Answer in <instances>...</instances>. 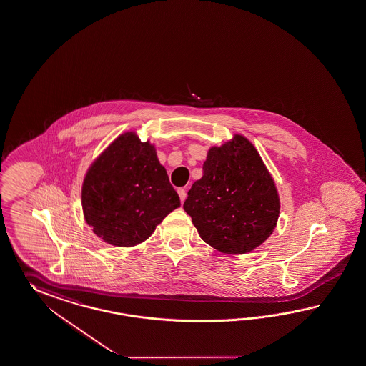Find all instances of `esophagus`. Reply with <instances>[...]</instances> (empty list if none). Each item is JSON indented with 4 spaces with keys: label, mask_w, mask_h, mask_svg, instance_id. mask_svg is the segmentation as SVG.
I'll use <instances>...</instances> for the list:
<instances>
[{
    "label": "esophagus",
    "mask_w": 366,
    "mask_h": 366,
    "mask_svg": "<svg viewBox=\"0 0 366 366\" xmlns=\"http://www.w3.org/2000/svg\"><path fill=\"white\" fill-rule=\"evenodd\" d=\"M177 192H179V199H181V202H184V201H185V198H187V190H185V187H179Z\"/></svg>",
    "instance_id": "esophagus-1"
}]
</instances>
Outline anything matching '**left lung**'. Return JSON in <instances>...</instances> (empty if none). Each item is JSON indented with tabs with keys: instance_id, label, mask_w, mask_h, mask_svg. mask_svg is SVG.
Returning a JSON list of instances; mask_svg holds the SVG:
<instances>
[{
	"instance_id": "1",
	"label": "left lung",
	"mask_w": 366,
	"mask_h": 366,
	"mask_svg": "<svg viewBox=\"0 0 366 366\" xmlns=\"http://www.w3.org/2000/svg\"><path fill=\"white\" fill-rule=\"evenodd\" d=\"M204 176L187 192L184 210L199 237L224 254H246L272 234L279 217V196L254 145L235 134L212 148Z\"/></svg>"
}]
</instances>
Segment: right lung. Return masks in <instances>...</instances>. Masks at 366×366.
<instances>
[{
    "label": "right lung",
    "instance_id": "1",
    "mask_svg": "<svg viewBox=\"0 0 366 366\" xmlns=\"http://www.w3.org/2000/svg\"><path fill=\"white\" fill-rule=\"evenodd\" d=\"M81 205L99 238L131 247L148 239L181 204L154 147L129 132L119 136L89 168Z\"/></svg>",
    "mask_w": 366,
    "mask_h": 366
}]
</instances>
